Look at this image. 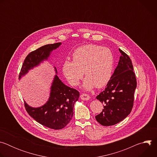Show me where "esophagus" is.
I'll use <instances>...</instances> for the list:
<instances>
[{"label": "esophagus", "instance_id": "34e87169", "mask_svg": "<svg viewBox=\"0 0 157 157\" xmlns=\"http://www.w3.org/2000/svg\"><path fill=\"white\" fill-rule=\"evenodd\" d=\"M80 97H81V99L82 100H83V101H87V100H89V99H90V96H89L88 94H84V93L82 94Z\"/></svg>", "mask_w": 157, "mask_h": 157}]
</instances>
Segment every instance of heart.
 Returning <instances> with one entry per match:
<instances>
[{"label":"heart","mask_w":157,"mask_h":157,"mask_svg":"<svg viewBox=\"0 0 157 157\" xmlns=\"http://www.w3.org/2000/svg\"><path fill=\"white\" fill-rule=\"evenodd\" d=\"M73 61L65 60L62 66L63 75L70 84L76 86L83 75L87 76L83 86L90 90L106 86L113 76L114 56L110 49L94 44L76 48L73 53Z\"/></svg>","instance_id":"obj_1"}]
</instances>
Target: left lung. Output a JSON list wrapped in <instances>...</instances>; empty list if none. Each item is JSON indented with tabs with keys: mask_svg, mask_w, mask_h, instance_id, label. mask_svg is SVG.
Wrapping results in <instances>:
<instances>
[{
	"mask_svg": "<svg viewBox=\"0 0 157 157\" xmlns=\"http://www.w3.org/2000/svg\"><path fill=\"white\" fill-rule=\"evenodd\" d=\"M121 56L111 79L104 91L96 96L104 104L101 113L95 117L102 125L110 126L124 120L133 105L137 79L130 57L119 49Z\"/></svg>",
	"mask_w": 157,
	"mask_h": 157,
	"instance_id": "left-lung-1",
	"label": "left lung"
}]
</instances>
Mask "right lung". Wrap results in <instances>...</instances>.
<instances>
[{"mask_svg": "<svg viewBox=\"0 0 157 157\" xmlns=\"http://www.w3.org/2000/svg\"><path fill=\"white\" fill-rule=\"evenodd\" d=\"M60 44L61 43L48 44L30 52L22 64L19 78L43 60L47 59L51 52ZM79 97V91L64 84L56 75L51 87L50 97L45 104L38 108L31 107L25 102L24 105L28 114L36 122L47 127L59 130L72 119L74 104Z\"/></svg>", "mask_w": 157, "mask_h": 157, "instance_id": "right-lung-1", "label": "right lung"}]
</instances>
